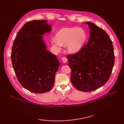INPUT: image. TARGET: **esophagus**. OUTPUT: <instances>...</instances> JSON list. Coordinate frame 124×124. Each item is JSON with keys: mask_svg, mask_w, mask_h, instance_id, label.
Returning a JSON list of instances; mask_svg holds the SVG:
<instances>
[{"mask_svg": "<svg viewBox=\"0 0 124 124\" xmlns=\"http://www.w3.org/2000/svg\"><path fill=\"white\" fill-rule=\"evenodd\" d=\"M62 62H63L64 63H67V61H68V59H67V57H63L62 58Z\"/></svg>", "mask_w": 124, "mask_h": 124, "instance_id": "esophagus-1", "label": "esophagus"}]
</instances>
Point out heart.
Instances as JSON below:
<instances>
[{
	"label": "heart",
	"mask_w": 124,
	"mask_h": 124,
	"mask_svg": "<svg viewBox=\"0 0 124 124\" xmlns=\"http://www.w3.org/2000/svg\"><path fill=\"white\" fill-rule=\"evenodd\" d=\"M86 38L85 31L78 28H63L56 35V38L52 40V44L57 51L61 49L62 46H67L71 54H76L82 48Z\"/></svg>",
	"instance_id": "heart-1"
}]
</instances>
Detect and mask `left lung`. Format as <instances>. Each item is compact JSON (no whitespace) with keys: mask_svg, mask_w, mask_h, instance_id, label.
<instances>
[{"mask_svg":"<svg viewBox=\"0 0 124 124\" xmlns=\"http://www.w3.org/2000/svg\"><path fill=\"white\" fill-rule=\"evenodd\" d=\"M85 23L90 29L87 44L67 58L72 85L79 91L89 92L101 87L109 80L115 56L112 41L106 31L93 23Z\"/></svg>","mask_w":124,"mask_h":124,"instance_id":"8db88e82","label":"left lung"}]
</instances>
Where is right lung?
<instances>
[{"label":"right lung","mask_w":124,"mask_h":124,"mask_svg":"<svg viewBox=\"0 0 124 124\" xmlns=\"http://www.w3.org/2000/svg\"><path fill=\"white\" fill-rule=\"evenodd\" d=\"M46 20L28 22L18 31L13 43L11 60L17 79L24 88L44 93L53 86L60 63L46 49L43 36L51 31Z\"/></svg>","instance_id":"add662e5"}]
</instances>
